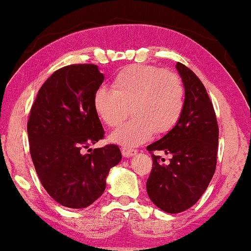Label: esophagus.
<instances>
[{
	"mask_svg": "<svg viewBox=\"0 0 251 251\" xmlns=\"http://www.w3.org/2000/svg\"><path fill=\"white\" fill-rule=\"evenodd\" d=\"M121 153H123L124 157H133V156L137 153V151H136V150H133V149L123 147V149H121Z\"/></svg>",
	"mask_w": 251,
	"mask_h": 251,
	"instance_id": "esophagus-1",
	"label": "esophagus"
}]
</instances>
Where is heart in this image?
Listing matches in <instances>:
<instances>
[{
	"label": "heart",
	"instance_id": "1",
	"mask_svg": "<svg viewBox=\"0 0 251 251\" xmlns=\"http://www.w3.org/2000/svg\"><path fill=\"white\" fill-rule=\"evenodd\" d=\"M184 106V89L178 76L152 65H131L112 81V90L99 88L93 107L105 125L114 127L132 111V119L112 131L109 140L135 147L151 139L156 131L165 133L178 123Z\"/></svg>",
	"mask_w": 251,
	"mask_h": 251
}]
</instances>
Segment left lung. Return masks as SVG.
<instances>
[{
    "label": "left lung",
    "mask_w": 251,
    "mask_h": 251,
    "mask_svg": "<svg viewBox=\"0 0 251 251\" xmlns=\"http://www.w3.org/2000/svg\"><path fill=\"white\" fill-rule=\"evenodd\" d=\"M184 88V106L175 127L147 146L152 154L146 189L150 200L163 212L176 214L198 202L212 181L217 166L218 128L214 107L200 78L182 63L176 64ZM170 154L164 163L153 151Z\"/></svg>",
    "instance_id": "1"
}]
</instances>
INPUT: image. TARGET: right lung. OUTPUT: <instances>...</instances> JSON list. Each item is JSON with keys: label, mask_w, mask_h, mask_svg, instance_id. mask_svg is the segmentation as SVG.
<instances>
[{"label": "right lung", "mask_w": 251, "mask_h": 251, "mask_svg": "<svg viewBox=\"0 0 251 251\" xmlns=\"http://www.w3.org/2000/svg\"><path fill=\"white\" fill-rule=\"evenodd\" d=\"M102 81L98 65L60 68L42 85L30 109L27 131L32 161L42 186L63 207L93 204L104 193L110 168L121 161L116 145L81 153L104 137L93 107L94 93Z\"/></svg>", "instance_id": "1"}]
</instances>
